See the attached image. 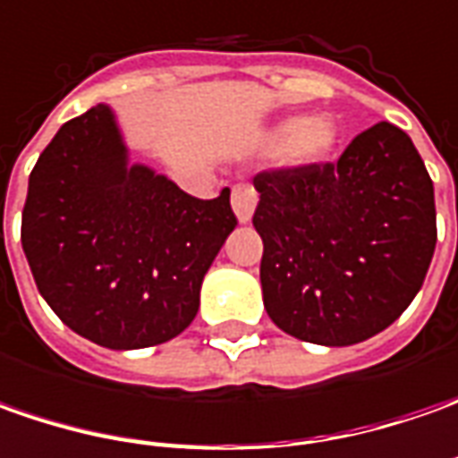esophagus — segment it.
I'll return each mask as SVG.
<instances>
[{
    "label": "esophagus",
    "instance_id": "esophagus-1",
    "mask_svg": "<svg viewBox=\"0 0 458 458\" xmlns=\"http://www.w3.org/2000/svg\"><path fill=\"white\" fill-rule=\"evenodd\" d=\"M233 210L238 215V220L241 223H248L250 220V215H253V208H256V202H259V192L253 190V184H235L233 187Z\"/></svg>",
    "mask_w": 458,
    "mask_h": 458
}]
</instances>
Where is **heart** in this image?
Wrapping results in <instances>:
<instances>
[{"label": "heart", "mask_w": 458, "mask_h": 458, "mask_svg": "<svg viewBox=\"0 0 458 458\" xmlns=\"http://www.w3.org/2000/svg\"><path fill=\"white\" fill-rule=\"evenodd\" d=\"M278 141H286V157L292 162H322L337 144V123L329 116L289 119L278 129Z\"/></svg>", "instance_id": "b5f03b06"}]
</instances>
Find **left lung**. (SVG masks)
I'll use <instances>...</instances> for the list:
<instances>
[{
    "label": "left lung",
    "instance_id": "obj_1",
    "mask_svg": "<svg viewBox=\"0 0 458 458\" xmlns=\"http://www.w3.org/2000/svg\"><path fill=\"white\" fill-rule=\"evenodd\" d=\"M253 184L263 307L278 329L347 347L408 309L434 259L436 205L403 129L380 121L337 162L263 169Z\"/></svg>",
    "mask_w": 458,
    "mask_h": 458
}]
</instances>
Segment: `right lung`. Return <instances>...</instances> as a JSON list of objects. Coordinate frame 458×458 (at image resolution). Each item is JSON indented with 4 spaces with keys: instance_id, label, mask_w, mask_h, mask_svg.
I'll use <instances>...</instances> for the list:
<instances>
[{
    "instance_id": "obj_1",
    "label": "right lung",
    "mask_w": 458,
    "mask_h": 458,
    "mask_svg": "<svg viewBox=\"0 0 458 458\" xmlns=\"http://www.w3.org/2000/svg\"><path fill=\"white\" fill-rule=\"evenodd\" d=\"M238 217L230 190L198 199L126 165L108 106L60 126L30 174L22 248L38 292L72 332L108 350L177 337Z\"/></svg>"
}]
</instances>
